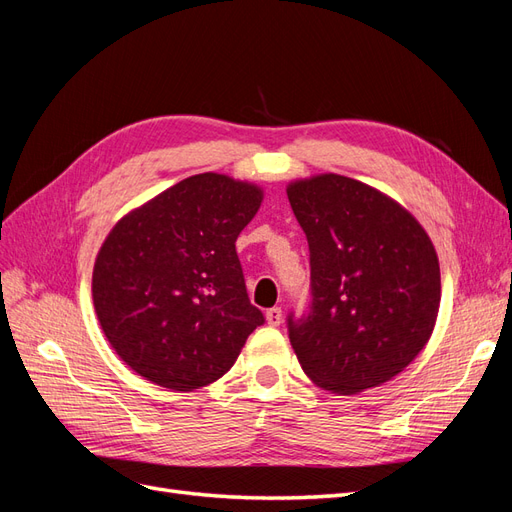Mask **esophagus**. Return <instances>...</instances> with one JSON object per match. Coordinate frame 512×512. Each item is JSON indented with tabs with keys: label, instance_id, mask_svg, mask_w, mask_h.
Returning a JSON list of instances; mask_svg holds the SVG:
<instances>
[{
	"label": "esophagus",
	"instance_id": "1",
	"mask_svg": "<svg viewBox=\"0 0 512 512\" xmlns=\"http://www.w3.org/2000/svg\"><path fill=\"white\" fill-rule=\"evenodd\" d=\"M282 307H271V309H267V322L271 324V327H280V322H282Z\"/></svg>",
	"mask_w": 512,
	"mask_h": 512
}]
</instances>
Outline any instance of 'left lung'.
<instances>
[{
  "mask_svg": "<svg viewBox=\"0 0 512 512\" xmlns=\"http://www.w3.org/2000/svg\"><path fill=\"white\" fill-rule=\"evenodd\" d=\"M288 200L309 245L312 301L286 318L303 371L342 395L391 380L438 316L440 265L427 232L391 198L342 175L292 183Z\"/></svg>",
  "mask_w": 512,
  "mask_h": 512,
  "instance_id": "8db88e82",
  "label": "left lung"
}]
</instances>
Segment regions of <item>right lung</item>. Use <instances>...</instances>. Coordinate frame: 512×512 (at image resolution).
I'll use <instances>...</instances> for the list:
<instances>
[{
    "label": "right lung",
    "instance_id": "add662e5",
    "mask_svg": "<svg viewBox=\"0 0 512 512\" xmlns=\"http://www.w3.org/2000/svg\"><path fill=\"white\" fill-rule=\"evenodd\" d=\"M262 200L256 185L203 173L126 215L94 267L102 331L136 374L192 391L222 378L265 316L235 250Z\"/></svg>",
    "mask_w": 512,
    "mask_h": 512
}]
</instances>
